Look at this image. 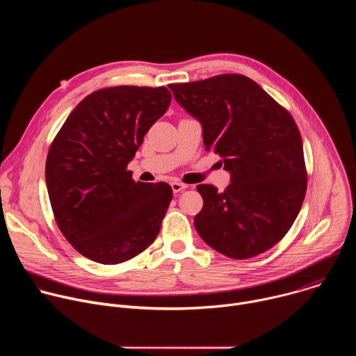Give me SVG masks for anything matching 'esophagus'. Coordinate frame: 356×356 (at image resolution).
I'll list each match as a JSON object with an SVG mask.
<instances>
[{
    "mask_svg": "<svg viewBox=\"0 0 356 356\" xmlns=\"http://www.w3.org/2000/svg\"><path fill=\"white\" fill-rule=\"evenodd\" d=\"M170 186H172L173 193H180V191H183V190L187 188V184H184V183H181V181H173Z\"/></svg>",
    "mask_w": 356,
    "mask_h": 356,
    "instance_id": "esophagus-1",
    "label": "esophagus"
}]
</instances>
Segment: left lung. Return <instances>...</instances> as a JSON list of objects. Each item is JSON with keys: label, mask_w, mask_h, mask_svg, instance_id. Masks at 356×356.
I'll return each mask as SVG.
<instances>
[{"label": "left lung", "mask_w": 356, "mask_h": 356, "mask_svg": "<svg viewBox=\"0 0 356 356\" xmlns=\"http://www.w3.org/2000/svg\"><path fill=\"white\" fill-rule=\"evenodd\" d=\"M177 103L202 127L206 150L231 173L218 193L197 186L204 206L194 227L207 245L232 259L275 246L293 225L307 190L302 142L293 117L242 74L169 84Z\"/></svg>", "instance_id": "obj_1"}]
</instances>
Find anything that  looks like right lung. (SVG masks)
I'll return each instance as SVG.
<instances>
[{
    "instance_id": "right-lung-1",
    "label": "right lung",
    "mask_w": 356,
    "mask_h": 356,
    "mask_svg": "<svg viewBox=\"0 0 356 356\" xmlns=\"http://www.w3.org/2000/svg\"><path fill=\"white\" fill-rule=\"evenodd\" d=\"M170 101L166 87L97 90L76 106L50 145V206L65 238L90 261L122 264L158 236L172 187L136 183L127 166Z\"/></svg>"
}]
</instances>
